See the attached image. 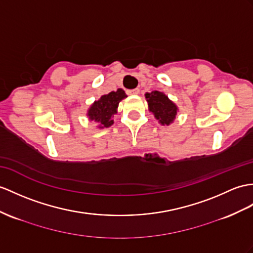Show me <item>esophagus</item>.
<instances>
[{
    "label": "esophagus",
    "mask_w": 253,
    "mask_h": 253,
    "mask_svg": "<svg viewBox=\"0 0 253 253\" xmlns=\"http://www.w3.org/2000/svg\"><path fill=\"white\" fill-rule=\"evenodd\" d=\"M127 93L128 94H138L139 93V89L136 88V89H133V90H128Z\"/></svg>",
    "instance_id": "34e87169"
}]
</instances>
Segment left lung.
Instances as JSON below:
<instances>
[{"mask_svg": "<svg viewBox=\"0 0 253 253\" xmlns=\"http://www.w3.org/2000/svg\"><path fill=\"white\" fill-rule=\"evenodd\" d=\"M146 98L148 105H149V110L155 115L160 123L169 126L174 121L177 114V107L164 93L159 91H152L150 93H146Z\"/></svg>", "mask_w": 253, "mask_h": 253, "instance_id": "obj_1", "label": "left lung"}]
</instances>
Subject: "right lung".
Returning <instances> with one entry per match:
<instances>
[{
	"instance_id": "right-lung-1",
	"label": "right lung",
	"mask_w": 253,
	"mask_h": 253,
	"mask_svg": "<svg viewBox=\"0 0 253 253\" xmlns=\"http://www.w3.org/2000/svg\"><path fill=\"white\" fill-rule=\"evenodd\" d=\"M126 97L125 91L118 89L109 92L108 94L101 96L98 101L92 104L88 116L91 120L101 123L102 127L110 126L114 123V115L117 113V107L123 98Z\"/></svg>"
}]
</instances>
